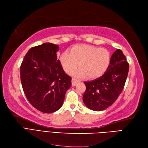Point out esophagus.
I'll list each match as a JSON object with an SVG mask.
<instances>
[{
    "instance_id": "1",
    "label": "esophagus",
    "mask_w": 148,
    "mask_h": 148,
    "mask_svg": "<svg viewBox=\"0 0 148 148\" xmlns=\"http://www.w3.org/2000/svg\"><path fill=\"white\" fill-rule=\"evenodd\" d=\"M71 82H72V86H75L77 84H78L79 82H80L78 80H77V79H75V78H72V81Z\"/></svg>"
}]
</instances>
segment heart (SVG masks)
Segmentation results:
<instances>
[{"label":"heart","instance_id":"heart-1","mask_svg":"<svg viewBox=\"0 0 148 148\" xmlns=\"http://www.w3.org/2000/svg\"><path fill=\"white\" fill-rule=\"evenodd\" d=\"M64 70L70 72L78 66L74 72L77 77L86 75L88 78L101 76L105 73L110 61V52L106 48L88 45H78L71 48L70 52L64 51L60 57Z\"/></svg>","mask_w":148,"mask_h":148}]
</instances>
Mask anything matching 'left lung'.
<instances>
[{"mask_svg":"<svg viewBox=\"0 0 148 148\" xmlns=\"http://www.w3.org/2000/svg\"><path fill=\"white\" fill-rule=\"evenodd\" d=\"M129 64L121 49L110 58V64L102 77L84 82L86 90L83 101L88 109L103 110L115 102L123 90L129 71Z\"/></svg>","mask_w":148,"mask_h":148,"instance_id":"8db88e82","label":"left lung"}]
</instances>
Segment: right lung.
Masks as SVG:
<instances>
[{
  "label": "right lung",
  "instance_id": "add662e5",
  "mask_svg": "<svg viewBox=\"0 0 148 148\" xmlns=\"http://www.w3.org/2000/svg\"><path fill=\"white\" fill-rule=\"evenodd\" d=\"M58 50V46L50 42L32 47L21 65L24 94L32 106L44 113L60 109L71 86V78L57 59Z\"/></svg>",
  "mask_w": 148,
  "mask_h": 148
}]
</instances>
